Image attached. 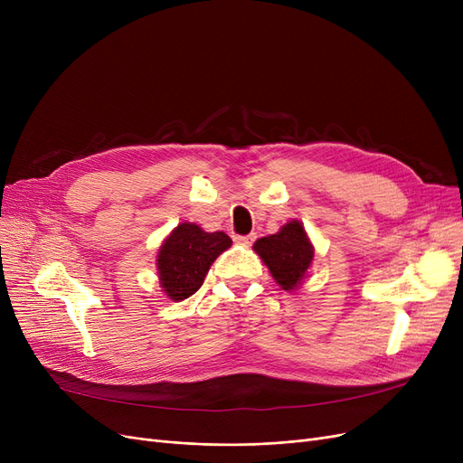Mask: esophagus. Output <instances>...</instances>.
I'll return each instance as SVG.
<instances>
[{"mask_svg":"<svg viewBox=\"0 0 463 463\" xmlns=\"http://www.w3.org/2000/svg\"><path fill=\"white\" fill-rule=\"evenodd\" d=\"M255 240V234H246V236H236V241H240L241 246H251Z\"/></svg>","mask_w":463,"mask_h":463,"instance_id":"obj_1","label":"esophagus"}]
</instances>
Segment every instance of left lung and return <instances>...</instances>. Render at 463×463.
<instances>
[{"label":"left lung","mask_w":463,"mask_h":463,"mask_svg":"<svg viewBox=\"0 0 463 463\" xmlns=\"http://www.w3.org/2000/svg\"><path fill=\"white\" fill-rule=\"evenodd\" d=\"M253 250L283 290L298 288L313 262V246L298 219L283 225L276 234L259 238Z\"/></svg>","instance_id":"left-lung-1"}]
</instances>
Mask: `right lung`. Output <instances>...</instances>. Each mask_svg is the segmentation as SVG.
<instances>
[{"instance_id": "right-lung-1", "label": "right lung", "mask_w": 463, "mask_h": 463, "mask_svg": "<svg viewBox=\"0 0 463 463\" xmlns=\"http://www.w3.org/2000/svg\"><path fill=\"white\" fill-rule=\"evenodd\" d=\"M232 240L222 232H206L194 223H180L157 251V274L165 295L185 300L197 293L212 262L229 250Z\"/></svg>"}]
</instances>
